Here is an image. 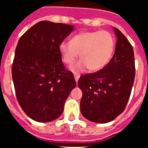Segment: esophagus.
Returning <instances> with one entry per match:
<instances>
[{"label": "esophagus", "mask_w": 148, "mask_h": 148, "mask_svg": "<svg viewBox=\"0 0 148 148\" xmlns=\"http://www.w3.org/2000/svg\"><path fill=\"white\" fill-rule=\"evenodd\" d=\"M79 77H80V74H74V78H75V81L77 83V81L79 80Z\"/></svg>", "instance_id": "34e87169"}]
</instances>
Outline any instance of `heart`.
<instances>
[{"label":"heart","instance_id":"1","mask_svg":"<svg viewBox=\"0 0 148 148\" xmlns=\"http://www.w3.org/2000/svg\"><path fill=\"white\" fill-rule=\"evenodd\" d=\"M115 47L114 37L108 31L82 32L59 45L63 62L71 64L79 56L81 59L71 66V71L79 73L86 69L97 71L105 67L111 59Z\"/></svg>","mask_w":148,"mask_h":148}]
</instances>
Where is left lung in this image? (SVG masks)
Wrapping results in <instances>:
<instances>
[{
    "label": "left lung",
    "mask_w": 148,
    "mask_h": 148,
    "mask_svg": "<svg viewBox=\"0 0 148 148\" xmlns=\"http://www.w3.org/2000/svg\"><path fill=\"white\" fill-rule=\"evenodd\" d=\"M117 43L114 54L99 71L81 75V112L95 123H108L121 114L131 96L135 77L134 54L126 37L114 27Z\"/></svg>",
    "instance_id": "left-lung-1"
}]
</instances>
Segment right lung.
I'll return each mask as SVG.
<instances>
[{
	"mask_svg": "<svg viewBox=\"0 0 148 148\" xmlns=\"http://www.w3.org/2000/svg\"><path fill=\"white\" fill-rule=\"evenodd\" d=\"M73 29V25L43 21L18 40L12 64L15 94L22 110L36 121L49 122L60 117L76 86L59 51V45Z\"/></svg>",
	"mask_w": 148,
	"mask_h": 148,
	"instance_id": "1",
	"label": "right lung"
}]
</instances>
